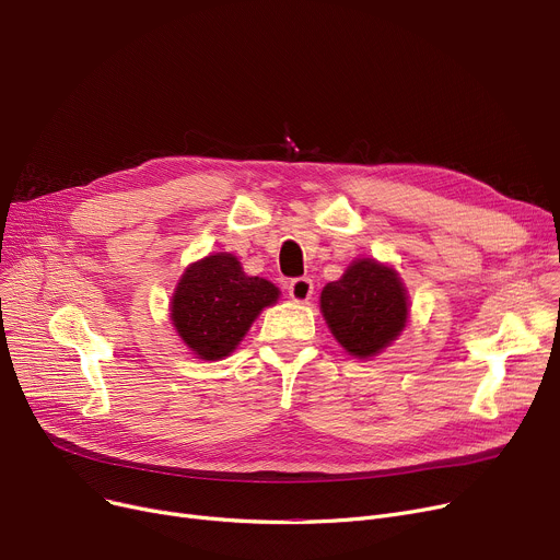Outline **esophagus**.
<instances>
[{"mask_svg": "<svg viewBox=\"0 0 560 560\" xmlns=\"http://www.w3.org/2000/svg\"><path fill=\"white\" fill-rule=\"evenodd\" d=\"M314 293V282L310 278H295L289 282V299L295 303H307Z\"/></svg>", "mask_w": 560, "mask_h": 560, "instance_id": "esophagus-1", "label": "esophagus"}]
</instances>
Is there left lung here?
Listing matches in <instances>:
<instances>
[{"instance_id": "1", "label": "left lung", "mask_w": 560, "mask_h": 560, "mask_svg": "<svg viewBox=\"0 0 560 560\" xmlns=\"http://www.w3.org/2000/svg\"><path fill=\"white\" fill-rule=\"evenodd\" d=\"M320 314L348 354L371 359L407 327V287L393 267L373 257H357L339 280L323 287Z\"/></svg>"}]
</instances>
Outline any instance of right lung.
Returning a JSON list of instances; mask_svg holds the SVG:
<instances>
[{"label": "right lung", "mask_w": 560, "mask_h": 560, "mask_svg": "<svg viewBox=\"0 0 560 560\" xmlns=\"http://www.w3.org/2000/svg\"><path fill=\"white\" fill-rule=\"evenodd\" d=\"M280 289L246 276L233 253H212L183 271L172 293V323L183 343L203 361L233 352L265 307L276 305Z\"/></svg>", "instance_id": "obj_1"}]
</instances>
